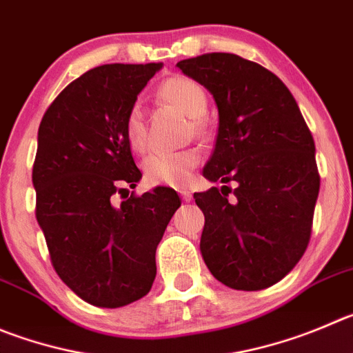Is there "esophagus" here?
<instances>
[{"label":"esophagus","instance_id":"34e87169","mask_svg":"<svg viewBox=\"0 0 353 353\" xmlns=\"http://www.w3.org/2000/svg\"><path fill=\"white\" fill-rule=\"evenodd\" d=\"M179 195L181 199H183V202H190V200H192V193L188 192V190H181Z\"/></svg>","mask_w":353,"mask_h":353}]
</instances>
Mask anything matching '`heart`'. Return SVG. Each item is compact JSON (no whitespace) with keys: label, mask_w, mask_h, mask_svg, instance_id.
Wrapping results in <instances>:
<instances>
[{"label":"heart","mask_w":353,"mask_h":353,"mask_svg":"<svg viewBox=\"0 0 353 353\" xmlns=\"http://www.w3.org/2000/svg\"><path fill=\"white\" fill-rule=\"evenodd\" d=\"M158 95L161 101L169 102L192 118V125L196 132L205 130L202 117L207 111V94L202 85L183 74H174L158 87ZM123 134L127 144L134 151L144 153L148 150L146 123L143 110L137 104L127 111ZM200 151L195 148L181 151H158L144 160V174L148 183L151 184L174 188L186 186L192 177V170L200 163Z\"/></svg>","instance_id":"obj_1"}]
</instances>
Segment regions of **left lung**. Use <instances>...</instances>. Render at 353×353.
I'll use <instances>...</instances> for the list:
<instances>
[{"mask_svg":"<svg viewBox=\"0 0 353 353\" xmlns=\"http://www.w3.org/2000/svg\"><path fill=\"white\" fill-rule=\"evenodd\" d=\"M177 68L214 95L219 111L203 176L236 183L233 190L195 193L205 216L203 261L236 291L270 288L294 268L310 242L321 188L310 128L289 88L258 62L214 52Z\"/></svg>","mask_w":353,"mask_h":353,"instance_id":"8db88e82","label":"left lung"}]
</instances>
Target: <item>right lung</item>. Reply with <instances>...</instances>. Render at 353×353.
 <instances>
[{
	"label": "right lung",
	"mask_w": 353,
	"mask_h": 353,
	"mask_svg": "<svg viewBox=\"0 0 353 353\" xmlns=\"http://www.w3.org/2000/svg\"><path fill=\"white\" fill-rule=\"evenodd\" d=\"M161 64H104L54 99L38 128L36 219L52 265L83 301L118 308L150 292L154 252L181 205L170 188L128 195L141 170L123 134L127 111Z\"/></svg>",
	"instance_id": "right-lung-1"
}]
</instances>
